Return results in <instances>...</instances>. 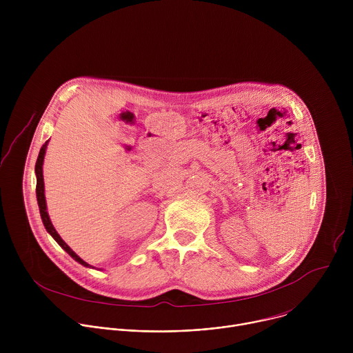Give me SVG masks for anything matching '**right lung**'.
Wrapping results in <instances>:
<instances>
[{"label":"right lung","mask_w":353,"mask_h":353,"mask_svg":"<svg viewBox=\"0 0 353 353\" xmlns=\"http://www.w3.org/2000/svg\"><path fill=\"white\" fill-rule=\"evenodd\" d=\"M47 143L48 141L44 142V145L41 146L40 152H39V157H37V161H36V166H34V172H36V196H37V204H39V210H40V216H41V221H43V225L46 228V230L53 236V239L67 251V253L75 260L78 261L79 264H82L83 267H88V268H93L92 265H89L88 263H85L82 259H79L74 251L70 248V245L60 237V234L56 232L52 221H50L48 218V214H47V205H46V196H44V181H43V161H44V155H46V148H47Z\"/></svg>","instance_id":"obj_1"}]
</instances>
